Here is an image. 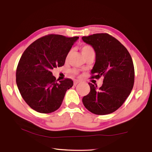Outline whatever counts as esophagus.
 Masks as SVG:
<instances>
[{
  "instance_id": "esophagus-1",
  "label": "esophagus",
  "mask_w": 152,
  "mask_h": 152,
  "mask_svg": "<svg viewBox=\"0 0 152 152\" xmlns=\"http://www.w3.org/2000/svg\"><path fill=\"white\" fill-rule=\"evenodd\" d=\"M80 83V81L79 80H74V85H76L77 83Z\"/></svg>"
}]
</instances>
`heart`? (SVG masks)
Returning a JSON list of instances; mask_svg holds the SVG:
<instances>
[{
    "label": "heart",
    "mask_w": 152,
    "mask_h": 152,
    "mask_svg": "<svg viewBox=\"0 0 152 152\" xmlns=\"http://www.w3.org/2000/svg\"><path fill=\"white\" fill-rule=\"evenodd\" d=\"M81 52H82V53L83 56L85 57V58L86 57H87L89 55H91V54H94V53H95V50L94 48L92 47V46L90 45H83L81 47ZM72 50H69V52L67 53V56H66V59H69L70 56H71V53H72ZM73 72L75 73V74H76V73L77 72L76 71H73Z\"/></svg>",
    "instance_id": "b5f03b06"
}]
</instances>
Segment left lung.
I'll return each instance as SVG.
<instances>
[{"mask_svg": "<svg viewBox=\"0 0 152 152\" xmlns=\"http://www.w3.org/2000/svg\"><path fill=\"white\" fill-rule=\"evenodd\" d=\"M82 39L96 53L91 78L104 76L100 88L89 83L90 91L83 96V105L96 115L112 113L124 104L133 88L134 68L131 56L119 41L108 33H96Z\"/></svg>", "mask_w": 152, "mask_h": 152, "instance_id": "left-lung-1", "label": "left lung"}]
</instances>
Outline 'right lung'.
<instances>
[{
	"label": "right lung",
	"instance_id": "obj_1",
	"mask_svg": "<svg viewBox=\"0 0 152 152\" xmlns=\"http://www.w3.org/2000/svg\"><path fill=\"white\" fill-rule=\"evenodd\" d=\"M78 38L50 34L37 39L23 52L16 69V84L32 109L48 114L61 107L73 81L66 78L58 82L51 71L64 65L67 53Z\"/></svg>",
	"mask_w": 152,
	"mask_h": 152
}]
</instances>
